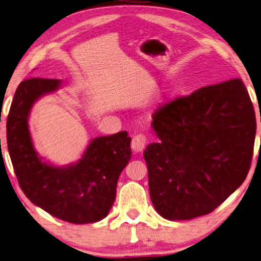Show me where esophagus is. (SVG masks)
<instances>
[{
    "mask_svg": "<svg viewBox=\"0 0 261 261\" xmlns=\"http://www.w3.org/2000/svg\"><path fill=\"white\" fill-rule=\"evenodd\" d=\"M147 143V137L145 134H137L132 139V148L135 152H141Z\"/></svg>",
    "mask_w": 261,
    "mask_h": 261,
    "instance_id": "34e87169",
    "label": "esophagus"
}]
</instances>
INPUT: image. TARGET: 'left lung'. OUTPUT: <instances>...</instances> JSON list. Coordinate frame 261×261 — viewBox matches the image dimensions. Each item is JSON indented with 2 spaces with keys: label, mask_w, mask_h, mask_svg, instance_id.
<instances>
[{
  "label": "left lung",
  "mask_w": 261,
  "mask_h": 261,
  "mask_svg": "<svg viewBox=\"0 0 261 261\" xmlns=\"http://www.w3.org/2000/svg\"><path fill=\"white\" fill-rule=\"evenodd\" d=\"M160 141L143 153L150 199L168 220L208 214L246 179L255 114L240 79L177 96L153 114Z\"/></svg>",
  "instance_id": "obj_1"
}]
</instances>
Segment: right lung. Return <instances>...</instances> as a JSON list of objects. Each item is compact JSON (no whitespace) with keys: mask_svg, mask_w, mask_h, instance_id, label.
Listing matches in <instances>:
<instances>
[{"mask_svg":"<svg viewBox=\"0 0 261 261\" xmlns=\"http://www.w3.org/2000/svg\"><path fill=\"white\" fill-rule=\"evenodd\" d=\"M56 79L29 77L18 85L7 119V143L18 185L34 205L71 224H89L107 217L116 185L130 160L127 132L94 139L80 161L54 167L41 161L28 129L30 108L40 96L55 92Z\"/></svg>","mask_w":261,"mask_h":261,"instance_id":"right-lung-1","label":"right lung"}]
</instances>
